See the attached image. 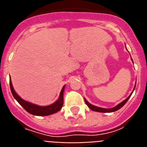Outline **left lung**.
<instances>
[{"label": "left lung", "mask_w": 147, "mask_h": 147, "mask_svg": "<svg viewBox=\"0 0 147 147\" xmlns=\"http://www.w3.org/2000/svg\"><path fill=\"white\" fill-rule=\"evenodd\" d=\"M132 59V58H131ZM134 89H135V88H134ZM133 89V91H134ZM133 91H132V92H133ZM132 92L131 93V95H129V96L127 98H126L124 100H123V101L121 102V103H120L119 104H118L117 106H115V107H113V108H111V109H105V108H100V107H96V106H94V105H92L91 104H89V102L87 101V100L84 98V100H85V103L86 104V105L88 106V107H89V109H91V110L92 111H95V112H115V111L118 110V109H120L121 108V107H123V106H124V104H126L127 102V100L129 99L130 96L132 95Z\"/></svg>", "instance_id": "obj_1"}]
</instances>
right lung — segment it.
Instances as JSON below:
<instances>
[{"mask_svg": "<svg viewBox=\"0 0 147 147\" xmlns=\"http://www.w3.org/2000/svg\"><path fill=\"white\" fill-rule=\"evenodd\" d=\"M9 85L12 94L15 100L18 102L19 104H20V106H22L23 108L26 112H28L30 114L38 116H47L56 113V112H58L62 108V106H63V92H64L65 86H63L62 89H61L59 98L55 103H53L51 105L46 106V107H40V106L36 105V104H32V103L26 101V100H24V99L20 98L14 90L11 79L9 80Z\"/></svg>", "mask_w": 147, "mask_h": 147, "instance_id": "add662e5", "label": "right lung"}]
</instances>
